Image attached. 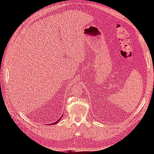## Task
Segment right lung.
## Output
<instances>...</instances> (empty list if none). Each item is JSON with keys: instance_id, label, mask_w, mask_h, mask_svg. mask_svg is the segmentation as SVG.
I'll return each mask as SVG.
<instances>
[{"instance_id": "add662e5", "label": "right lung", "mask_w": 154, "mask_h": 154, "mask_svg": "<svg viewBox=\"0 0 154 154\" xmlns=\"http://www.w3.org/2000/svg\"><path fill=\"white\" fill-rule=\"evenodd\" d=\"M61 118H62V116H61V118H60V119H61ZM60 119H58V120L57 121V122H54V123H52V124H53V125H54V124H57V123H58V122H59V121H60Z\"/></svg>"}]
</instances>
